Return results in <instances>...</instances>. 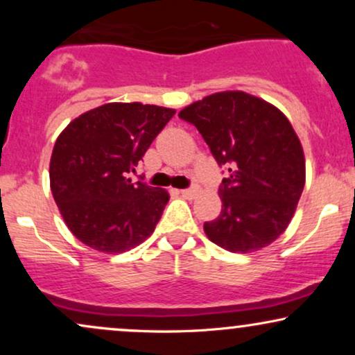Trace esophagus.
I'll list each match as a JSON object with an SVG mask.
<instances>
[{
	"label": "esophagus",
	"instance_id": "1",
	"mask_svg": "<svg viewBox=\"0 0 355 355\" xmlns=\"http://www.w3.org/2000/svg\"><path fill=\"white\" fill-rule=\"evenodd\" d=\"M197 193H198L197 187H193V189H183V190H180V195H182V197H185V198H193Z\"/></svg>",
	"mask_w": 355,
	"mask_h": 355
}]
</instances>
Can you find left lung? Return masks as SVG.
Instances as JSON below:
<instances>
[{"label":"left lung","mask_w":355,"mask_h":355,"mask_svg":"<svg viewBox=\"0 0 355 355\" xmlns=\"http://www.w3.org/2000/svg\"><path fill=\"white\" fill-rule=\"evenodd\" d=\"M200 132L227 178L222 211L203 223L207 237L229 252L270 245L291 223L305 183V158L287 116L245 92L205 96L178 113Z\"/></svg>","instance_id":"1"}]
</instances>
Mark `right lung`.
<instances>
[{"label":"right lung","instance_id":"1","mask_svg":"<svg viewBox=\"0 0 355 355\" xmlns=\"http://www.w3.org/2000/svg\"><path fill=\"white\" fill-rule=\"evenodd\" d=\"M173 115L172 108L137 101L107 103L75 118L56 138L51 193L85 245L120 254L153 234L168 193L128 173Z\"/></svg>","mask_w":355,"mask_h":355}]
</instances>
